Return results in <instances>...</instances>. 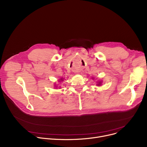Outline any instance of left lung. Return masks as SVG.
Listing matches in <instances>:
<instances>
[{
  "label": "left lung",
  "instance_id": "left-lung-1",
  "mask_svg": "<svg viewBox=\"0 0 147 147\" xmlns=\"http://www.w3.org/2000/svg\"><path fill=\"white\" fill-rule=\"evenodd\" d=\"M101 82H100V81L97 85H101Z\"/></svg>",
  "mask_w": 147,
  "mask_h": 147
}]
</instances>
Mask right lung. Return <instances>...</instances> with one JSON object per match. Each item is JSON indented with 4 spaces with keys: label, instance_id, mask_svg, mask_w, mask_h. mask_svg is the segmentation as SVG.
<instances>
[{
    "label": "right lung",
    "instance_id": "1",
    "mask_svg": "<svg viewBox=\"0 0 147 147\" xmlns=\"http://www.w3.org/2000/svg\"><path fill=\"white\" fill-rule=\"evenodd\" d=\"M61 80H62H62H62V79H61Z\"/></svg>",
    "mask_w": 147,
    "mask_h": 147
}]
</instances>
